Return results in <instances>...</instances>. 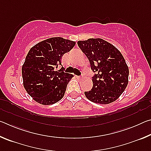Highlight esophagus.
<instances>
[{
  "instance_id": "34e87169",
  "label": "esophagus",
  "mask_w": 151,
  "mask_h": 151,
  "mask_svg": "<svg viewBox=\"0 0 151 151\" xmlns=\"http://www.w3.org/2000/svg\"><path fill=\"white\" fill-rule=\"evenodd\" d=\"M77 77H78V78H82L83 77V73H81V76H77Z\"/></svg>"
}]
</instances>
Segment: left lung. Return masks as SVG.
<instances>
[{"label": "left lung", "instance_id": "obj_1", "mask_svg": "<svg viewBox=\"0 0 151 151\" xmlns=\"http://www.w3.org/2000/svg\"><path fill=\"white\" fill-rule=\"evenodd\" d=\"M78 46L88 58L94 73L93 88L85 92L86 98L104 104L116 101L129 82V68L121 52L102 39L79 40Z\"/></svg>", "mask_w": 151, "mask_h": 151}]
</instances>
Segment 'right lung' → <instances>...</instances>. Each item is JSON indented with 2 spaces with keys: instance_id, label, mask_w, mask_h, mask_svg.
<instances>
[{
  "instance_id": "1",
  "label": "right lung",
  "mask_w": 151,
  "mask_h": 151,
  "mask_svg": "<svg viewBox=\"0 0 151 151\" xmlns=\"http://www.w3.org/2000/svg\"><path fill=\"white\" fill-rule=\"evenodd\" d=\"M75 42L61 37H52L30 48L22 67L23 85L35 101L45 105L63 99L66 86L73 75L64 72L61 65L63 55L69 52Z\"/></svg>"
}]
</instances>
